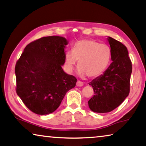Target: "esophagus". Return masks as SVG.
Masks as SVG:
<instances>
[{
	"label": "esophagus",
	"mask_w": 146,
	"mask_h": 146,
	"mask_svg": "<svg viewBox=\"0 0 146 146\" xmlns=\"http://www.w3.org/2000/svg\"><path fill=\"white\" fill-rule=\"evenodd\" d=\"M76 85L78 86H82L83 85V83L80 81H78L77 83H76Z\"/></svg>",
	"instance_id": "1"
}]
</instances>
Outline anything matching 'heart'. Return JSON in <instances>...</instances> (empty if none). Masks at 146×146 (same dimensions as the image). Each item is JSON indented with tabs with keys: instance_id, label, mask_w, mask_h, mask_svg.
<instances>
[{
	"instance_id": "1",
	"label": "heart",
	"mask_w": 146,
	"mask_h": 146,
	"mask_svg": "<svg viewBox=\"0 0 146 146\" xmlns=\"http://www.w3.org/2000/svg\"><path fill=\"white\" fill-rule=\"evenodd\" d=\"M111 51L105 43L90 39L78 40L65 55V65L69 72L73 71L78 61V73L81 77L96 78L108 67Z\"/></svg>"
}]
</instances>
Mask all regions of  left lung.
<instances>
[{
	"label": "left lung",
	"mask_w": 146,
	"mask_h": 146,
	"mask_svg": "<svg viewBox=\"0 0 146 146\" xmlns=\"http://www.w3.org/2000/svg\"><path fill=\"white\" fill-rule=\"evenodd\" d=\"M112 62L103 74L94 79L89 85L94 89V96L88 106L96 113H108L118 107L128 96L132 63L126 46L111 37Z\"/></svg>",
	"instance_id": "8db88e82"
}]
</instances>
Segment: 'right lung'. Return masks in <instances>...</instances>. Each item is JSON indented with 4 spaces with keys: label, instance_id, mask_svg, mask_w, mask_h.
<instances>
[{
    "label": "right lung",
    "instance_id": "1",
    "mask_svg": "<svg viewBox=\"0 0 146 146\" xmlns=\"http://www.w3.org/2000/svg\"><path fill=\"white\" fill-rule=\"evenodd\" d=\"M68 42L58 36L29 43L15 65L16 92L27 108L38 115L52 113L77 79L63 71Z\"/></svg>",
    "mask_w": 146,
    "mask_h": 146
}]
</instances>
